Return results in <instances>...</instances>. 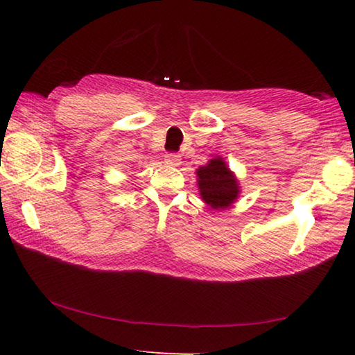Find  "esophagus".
Here are the masks:
<instances>
[{
    "label": "esophagus",
    "instance_id": "obj_1",
    "mask_svg": "<svg viewBox=\"0 0 355 355\" xmlns=\"http://www.w3.org/2000/svg\"><path fill=\"white\" fill-rule=\"evenodd\" d=\"M179 162H181V157H179L178 153H166L164 155V163L169 164V166H176V164H179Z\"/></svg>",
    "mask_w": 355,
    "mask_h": 355
}]
</instances>
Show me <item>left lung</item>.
Here are the masks:
<instances>
[{
	"label": "left lung",
	"mask_w": 355,
	"mask_h": 355,
	"mask_svg": "<svg viewBox=\"0 0 355 355\" xmlns=\"http://www.w3.org/2000/svg\"><path fill=\"white\" fill-rule=\"evenodd\" d=\"M198 189L205 203L215 210H223L236 200L239 187L236 178L221 158L211 159L205 166L197 169Z\"/></svg>",
	"instance_id": "left-lung-1"
}]
</instances>
